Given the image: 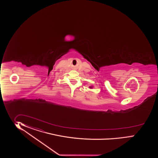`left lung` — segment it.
<instances>
[{
  "instance_id": "left-lung-1",
  "label": "left lung",
  "mask_w": 158,
  "mask_h": 158,
  "mask_svg": "<svg viewBox=\"0 0 158 158\" xmlns=\"http://www.w3.org/2000/svg\"><path fill=\"white\" fill-rule=\"evenodd\" d=\"M89 88H90V89H93V87L92 86H90V87H89Z\"/></svg>"
}]
</instances>
